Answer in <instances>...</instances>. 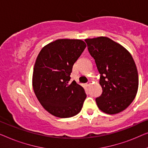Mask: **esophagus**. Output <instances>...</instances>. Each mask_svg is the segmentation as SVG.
Wrapping results in <instances>:
<instances>
[{
  "label": "esophagus",
  "instance_id": "obj_1",
  "mask_svg": "<svg viewBox=\"0 0 148 148\" xmlns=\"http://www.w3.org/2000/svg\"><path fill=\"white\" fill-rule=\"evenodd\" d=\"M86 84V86H90V82H86V84Z\"/></svg>",
  "mask_w": 148,
  "mask_h": 148
}]
</instances>
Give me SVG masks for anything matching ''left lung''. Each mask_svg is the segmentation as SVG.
<instances>
[{
  "instance_id": "obj_1",
  "label": "left lung",
  "mask_w": 148,
  "mask_h": 148,
  "mask_svg": "<svg viewBox=\"0 0 148 148\" xmlns=\"http://www.w3.org/2000/svg\"><path fill=\"white\" fill-rule=\"evenodd\" d=\"M84 41L100 74L103 92L96 98L98 107L111 115L123 111L134 101L138 89V73L132 55L108 37Z\"/></svg>"
}]
</instances>
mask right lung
Instances as JSON below:
<instances>
[{
	"instance_id": "obj_1",
	"label": "right lung",
	"mask_w": 148,
	"mask_h": 148,
	"mask_svg": "<svg viewBox=\"0 0 148 148\" xmlns=\"http://www.w3.org/2000/svg\"><path fill=\"white\" fill-rule=\"evenodd\" d=\"M86 47L80 39H58L45 45L37 56L33 90L41 105L51 115L69 118L82 109L86 95L76 81H70V74Z\"/></svg>"
}]
</instances>
